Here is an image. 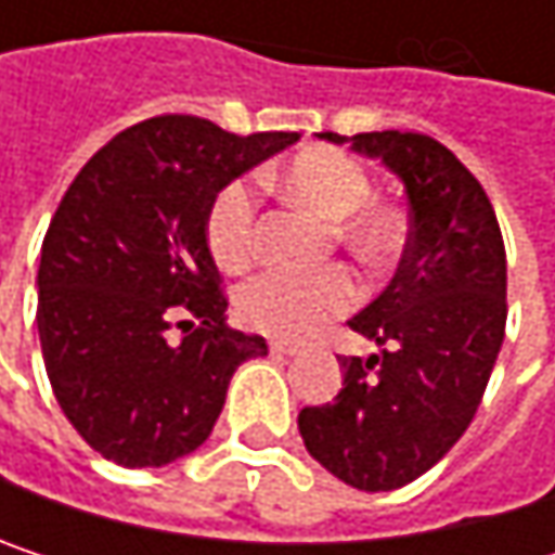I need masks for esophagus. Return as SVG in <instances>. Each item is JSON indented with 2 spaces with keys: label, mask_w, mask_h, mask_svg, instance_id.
I'll list each match as a JSON object with an SVG mask.
<instances>
[{
  "label": "esophagus",
  "mask_w": 555,
  "mask_h": 555,
  "mask_svg": "<svg viewBox=\"0 0 555 555\" xmlns=\"http://www.w3.org/2000/svg\"><path fill=\"white\" fill-rule=\"evenodd\" d=\"M270 350L282 353V357H292V353H298V344H292V340H270Z\"/></svg>",
  "instance_id": "1"
}]
</instances>
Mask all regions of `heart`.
<instances>
[{
  "instance_id": "1",
  "label": "heart",
  "mask_w": 555,
  "mask_h": 555,
  "mask_svg": "<svg viewBox=\"0 0 555 555\" xmlns=\"http://www.w3.org/2000/svg\"><path fill=\"white\" fill-rule=\"evenodd\" d=\"M285 198L327 221V247L340 244L363 263H383L404 241V218L395 205L373 198V179L360 160L334 147H308L282 169L263 176ZM205 241L215 263L241 273L260 247L257 192L250 182H228L208 205ZM357 279L331 263L314 273L270 270L254 276L237 295L241 318L273 337H308L331 318L350 311Z\"/></svg>"
}]
</instances>
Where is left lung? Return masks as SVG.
<instances>
[{"mask_svg":"<svg viewBox=\"0 0 555 555\" xmlns=\"http://www.w3.org/2000/svg\"><path fill=\"white\" fill-rule=\"evenodd\" d=\"M350 141L401 176L411 231L386 292L347 321L379 353L340 357L344 388L301 408L298 430L340 482L391 492L443 460L473 424L504 340L507 260L482 182L450 147L417 131Z\"/></svg>","mask_w":555,"mask_h":555,"instance_id":"8db88e82","label":"left lung"}]
</instances>
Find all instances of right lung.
<instances>
[{
	"mask_svg": "<svg viewBox=\"0 0 555 555\" xmlns=\"http://www.w3.org/2000/svg\"><path fill=\"white\" fill-rule=\"evenodd\" d=\"M295 141L157 115L115 134L63 192L41 247L38 334L63 414L105 460L157 469L198 450L234 370L267 353L228 324L205 215L234 176Z\"/></svg>",
	"mask_w": 555,
	"mask_h": 555,
	"instance_id": "1",
	"label": "right lung"
}]
</instances>
